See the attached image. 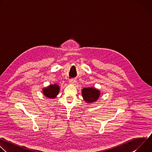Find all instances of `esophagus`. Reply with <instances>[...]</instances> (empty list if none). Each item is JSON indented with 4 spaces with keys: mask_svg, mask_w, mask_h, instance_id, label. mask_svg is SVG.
<instances>
[{
    "mask_svg": "<svg viewBox=\"0 0 152 152\" xmlns=\"http://www.w3.org/2000/svg\"><path fill=\"white\" fill-rule=\"evenodd\" d=\"M76 83V80H74V79H72L69 81V83L71 85H75Z\"/></svg>",
    "mask_w": 152,
    "mask_h": 152,
    "instance_id": "34e87169",
    "label": "esophagus"
}]
</instances>
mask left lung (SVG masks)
<instances>
[{"label":"left lung","mask_w":152,"mask_h":152,"mask_svg":"<svg viewBox=\"0 0 152 152\" xmlns=\"http://www.w3.org/2000/svg\"><path fill=\"white\" fill-rule=\"evenodd\" d=\"M82 96L87 103L96 102L100 96V91L94 87L84 88L82 90Z\"/></svg>","instance_id":"left-lung-1"}]
</instances>
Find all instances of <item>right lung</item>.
I'll return each mask as SVG.
<instances>
[{
	"instance_id": "right-lung-1",
	"label": "right lung",
	"mask_w": 152,
	"mask_h": 152,
	"mask_svg": "<svg viewBox=\"0 0 152 152\" xmlns=\"http://www.w3.org/2000/svg\"><path fill=\"white\" fill-rule=\"evenodd\" d=\"M60 90V86L55 83L49 85L46 88H42V93L48 98L55 99L59 94Z\"/></svg>"
}]
</instances>
